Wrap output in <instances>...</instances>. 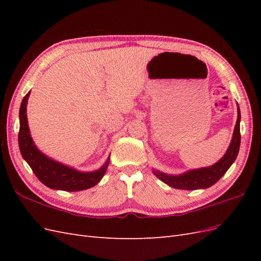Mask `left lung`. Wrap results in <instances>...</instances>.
<instances>
[{
    "mask_svg": "<svg viewBox=\"0 0 261 261\" xmlns=\"http://www.w3.org/2000/svg\"><path fill=\"white\" fill-rule=\"evenodd\" d=\"M240 123L241 111L238 105V121H236V125L234 127L230 146H228L224 155L215 164L206 168L188 170L181 173V174H167V173L153 169V174L167 185L176 189H185V191L204 189L216 184L225 174V172L230 169L239 154L241 145Z\"/></svg>",
    "mask_w": 261,
    "mask_h": 261,
    "instance_id": "1",
    "label": "left lung"
}]
</instances>
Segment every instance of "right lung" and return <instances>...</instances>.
<instances>
[{
  "instance_id": "right-lung-1",
  "label": "right lung",
  "mask_w": 261,
  "mask_h": 261,
  "mask_svg": "<svg viewBox=\"0 0 261 261\" xmlns=\"http://www.w3.org/2000/svg\"><path fill=\"white\" fill-rule=\"evenodd\" d=\"M30 91L22 99L19 109V134L18 145L20 153L36 176L42 184L51 189L65 192H81L96 186L109 167L110 156L101 168L91 172H83L76 170L66 164L53 160L52 158L44 154L35 145V141L30 135L27 103Z\"/></svg>"
}]
</instances>
